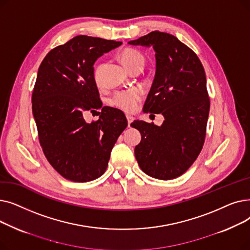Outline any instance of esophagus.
<instances>
[{
	"label": "esophagus",
	"mask_w": 250,
	"mask_h": 250,
	"mask_svg": "<svg viewBox=\"0 0 250 250\" xmlns=\"http://www.w3.org/2000/svg\"><path fill=\"white\" fill-rule=\"evenodd\" d=\"M126 120H127V125L128 127L130 126V124H132L134 122V117L130 116V115H126Z\"/></svg>",
	"instance_id": "1"
}]
</instances>
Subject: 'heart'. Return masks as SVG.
<instances>
[{"label": "heart", "mask_w": 250, "mask_h": 250, "mask_svg": "<svg viewBox=\"0 0 250 250\" xmlns=\"http://www.w3.org/2000/svg\"><path fill=\"white\" fill-rule=\"evenodd\" d=\"M121 59L125 67L129 70L137 64H144L145 59L140 51L133 48H125L122 51ZM102 64L96 65L94 70V79L97 83L100 82V73ZM142 98V92L139 89H132L125 91H118L113 95L110 102L113 106L120 108L125 112H133L137 109L139 102Z\"/></svg>", "instance_id": "b5f03b06"}]
</instances>
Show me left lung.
<instances>
[{
    "instance_id": "obj_1",
    "label": "left lung",
    "mask_w": 250,
    "mask_h": 250,
    "mask_svg": "<svg viewBox=\"0 0 250 250\" xmlns=\"http://www.w3.org/2000/svg\"><path fill=\"white\" fill-rule=\"evenodd\" d=\"M128 44L155 50L156 72L143 111L164 116L160 126L143 121L130 124L142 136L136 159L151 177L176 178L198 158L205 142L209 99L204 67L189 47L169 33L152 31Z\"/></svg>"
}]
</instances>
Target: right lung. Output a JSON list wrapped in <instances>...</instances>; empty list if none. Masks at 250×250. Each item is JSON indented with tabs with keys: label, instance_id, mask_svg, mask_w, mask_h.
<instances>
[{
	"label": "right lung",
	"instance_id": "obj_1",
	"mask_svg": "<svg viewBox=\"0 0 250 250\" xmlns=\"http://www.w3.org/2000/svg\"><path fill=\"white\" fill-rule=\"evenodd\" d=\"M121 42L78 35L51 49L39 65L32 112L46 159L65 179L87 182L107 168L117 138L127 126L125 113L103 106L94 79L98 58ZM102 108L87 124L86 111Z\"/></svg>",
	"mask_w": 250,
	"mask_h": 250
}]
</instances>
